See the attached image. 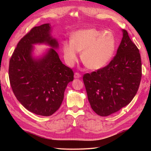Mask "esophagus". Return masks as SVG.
Wrapping results in <instances>:
<instances>
[{
    "mask_svg": "<svg viewBox=\"0 0 151 151\" xmlns=\"http://www.w3.org/2000/svg\"><path fill=\"white\" fill-rule=\"evenodd\" d=\"M74 77H75V78H79L81 77V74H79L78 73H75V75H74Z\"/></svg>",
    "mask_w": 151,
    "mask_h": 151,
    "instance_id": "1",
    "label": "esophagus"
}]
</instances>
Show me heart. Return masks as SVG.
<instances>
[{
    "instance_id": "1",
    "label": "heart",
    "mask_w": 151,
    "mask_h": 151,
    "mask_svg": "<svg viewBox=\"0 0 151 151\" xmlns=\"http://www.w3.org/2000/svg\"><path fill=\"white\" fill-rule=\"evenodd\" d=\"M116 39L111 31L94 28L80 30L71 35V41L63 42V57L66 63L72 66L78 60V52H82L81 60L91 70L105 66L114 55Z\"/></svg>"
}]
</instances>
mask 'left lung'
I'll return each mask as SVG.
<instances>
[{"label":"left lung","instance_id":"obj_1","mask_svg":"<svg viewBox=\"0 0 151 151\" xmlns=\"http://www.w3.org/2000/svg\"><path fill=\"white\" fill-rule=\"evenodd\" d=\"M116 55L104 67L83 76L88 99L97 114L106 116L131 103L139 89L142 64L139 48L126 30Z\"/></svg>","mask_w":151,"mask_h":151}]
</instances>
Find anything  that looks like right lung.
<instances>
[{"instance_id": "obj_1", "label": "right lung", "mask_w": 151, "mask_h": 151, "mask_svg": "<svg viewBox=\"0 0 151 151\" xmlns=\"http://www.w3.org/2000/svg\"><path fill=\"white\" fill-rule=\"evenodd\" d=\"M50 32L48 23L33 27L17 44L9 68L10 84L17 100L28 111L45 116L59 109L66 86L74 79L73 70L63 65L54 48L40 59L32 58V45L58 47Z\"/></svg>"}]
</instances>
